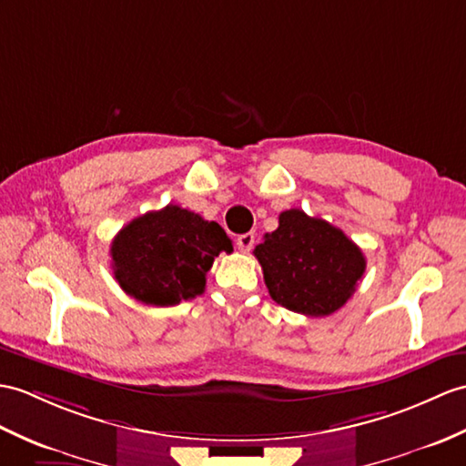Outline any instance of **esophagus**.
<instances>
[{"instance_id":"34e87169","label":"esophagus","mask_w":466,"mask_h":466,"mask_svg":"<svg viewBox=\"0 0 466 466\" xmlns=\"http://www.w3.org/2000/svg\"><path fill=\"white\" fill-rule=\"evenodd\" d=\"M254 232H246V234H240L236 238V246H238V250L240 252H250L252 250V246H254Z\"/></svg>"}]
</instances>
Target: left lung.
Returning a JSON list of instances; mask_svg holds the SVG:
<instances>
[{
  "mask_svg": "<svg viewBox=\"0 0 466 466\" xmlns=\"http://www.w3.org/2000/svg\"><path fill=\"white\" fill-rule=\"evenodd\" d=\"M254 256L276 304L309 318L338 311L365 272L360 246L299 208L279 214V226L264 236Z\"/></svg>",
  "mask_w": 466,
  "mask_h": 466,
  "instance_id": "left-lung-1",
  "label": "left lung"
}]
</instances>
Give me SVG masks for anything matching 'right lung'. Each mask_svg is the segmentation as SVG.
I'll return each mask as SVG.
<instances>
[{
	"mask_svg": "<svg viewBox=\"0 0 466 466\" xmlns=\"http://www.w3.org/2000/svg\"><path fill=\"white\" fill-rule=\"evenodd\" d=\"M232 250L220 224L168 204L138 216L115 236L113 274L137 301L168 308L200 296L214 258Z\"/></svg>",
	"mask_w": 466,
	"mask_h": 466,
	"instance_id": "obj_1",
	"label": "right lung"
}]
</instances>
